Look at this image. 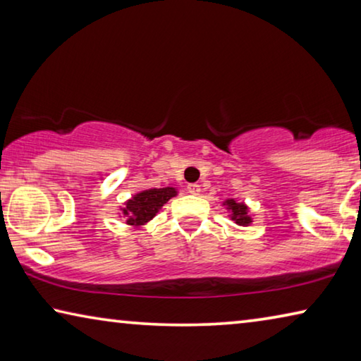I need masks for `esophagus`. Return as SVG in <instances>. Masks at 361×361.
<instances>
[{"mask_svg": "<svg viewBox=\"0 0 361 361\" xmlns=\"http://www.w3.org/2000/svg\"><path fill=\"white\" fill-rule=\"evenodd\" d=\"M186 191H188L189 194H194V195H197V194L200 192V186H199V185H188Z\"/></svg>", "mask_w": 361, "mask_h": 361, "instance_id": "esophagus-1", "label": "esophagus"}]
</instances>
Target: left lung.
<instances>
[{
	"label": "left lung",
	"instance_id": "left-lung-1",
	"mask_svg": "<svg viewBox=\"0 0 361 361\" xmlns=\"http://www.w3.org/2000/svg\"><path fill=\"white\" fill-rule=\"evenodd\" d=\"M223 207L229 212L228 216L237 226H250L253 223V216L245 202H237L235 199H226L223 202Z\"/></svg>",
	"mask_w": 361,
	"mask_h": 361
}]
</instances>
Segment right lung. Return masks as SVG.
I'll list each match as a JSON object with an SVG mask.
<instances>
[{"mask_svg":"<svg viewBox=\"0 0 361 361\" xmlns=\"http://www.w3.org/2000/svg\"><path fill=\"white\" fill-rule=\"evenodd\" d=\"M178 195V189L173 186L151 188L133 194L119 207V216L126 219V224L132 228H142L154 218L170 199Z\"/></svg>","mask_w":361,"mask_h":361,"instance_id":"add662e5","label":"right lung"}]
</instances>
